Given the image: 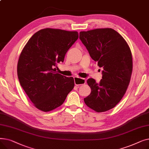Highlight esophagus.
<instances>
[{
    "instance_id": "34e87169",
    "label": "esophagus",
    "mask_w": 149,
    "mask_h": 149,
    "mask_svg": "<svg viewBox=\"0 0 149 149\" xmlns=\"http://www.w3.org/2000/svg\"><path fill=\"white\" fill-rule=\"evenodd\" d=\"M74 82L76 86H80L86 83V80L83 78L74 77Z\"/></svg>"
}]
</instances>
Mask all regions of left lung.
<instances>
[{
  "instance_id": "8db88e82",
  "label": "left lung",
  "mask_w": 149,
  "mask_h": 149,
  "mask_svg": "<svg viewBox=\"0 0 149 149\" xmlns=\"http://www.w3.org/2000/svg\"><path fill=\"white\" fill-rule=\"evenodd\" d=\"M80 38L91 58L103 68L98 83L93 79L87 80L91 92L84 101L97 112L107 111L120 102L129 86L133 69L129 46L118 32L108 28L81 31Z\"/></svg>"
}]
</instances>
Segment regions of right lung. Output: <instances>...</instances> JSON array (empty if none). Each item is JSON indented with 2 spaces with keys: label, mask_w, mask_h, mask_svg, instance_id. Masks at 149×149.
<instances>
[{
  "label": "right lung",
  "mask_w": 149,
  "mask_h": 149,
  "mask_svg": "<svg viewBox=\"0 0 149 149\" xmlns=\"http://www.w3.org/2000/svg\"><path fill=\"white\" fill-rule=\"evenodd\" d=\"M79 38L77 31L45 28L30 38L22 49L17 63L21 86L33 103L43 112L60 106L74 87V78L57 72V63Z\"/></svg>",
  "instance_id": "add662e5"
}]
</instances>
